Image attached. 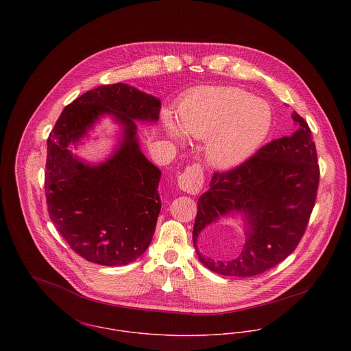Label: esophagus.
Wrapping results in <instances>:
<instances>
[{"mask_svg":"<svg viewBox=\"0 0 351 351\" xmlns=\"http://www.w3.org/2000/svg\"><path fill=\"white\" fill-rule=\"evenodd\" d=\"M204 185V173L200 165H192L186 167L180 176H178V186L181 191L197 195L202 189Z\"/></svg>","mask_w":351,"mask_h":351,"instance_id":"obj_1","label":"esophagus"}]
</instances>
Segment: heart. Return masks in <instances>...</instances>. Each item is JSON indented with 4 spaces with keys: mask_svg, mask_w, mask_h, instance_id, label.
I'll return each mask as SVG.
<instances>
[{
    "mask_svg": "<svg viewBox=\"0 0 351 351\" xmlns=\"http://www.w3.org/2000/svg\"><path fill=\"white\" fill-rule=\"evenodd\" d=\"M184 132L196 139H208L206 158L217 167H232L246 160L267 138L273 114L265 101L230 86L201 88L180 106ZM169 134L182 139L173 119L165 120Z\"/></svg>",
    "mask_w": 351,
    "mask_h": 351,
    "instance_id": "obj_1",
    "label": "heart"
}]
</instances>
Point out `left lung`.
<instances>
[{"mask_svg":"<svg viewBox=\"0 0 351 351\" xmlns=\"http://www.w3.org/2000/svg\"><path fill=\"white\" fill-rule=\"evenodd\" d=\"M291 136L265 145L228 171H216L209 189L197 201L193 243L201 263L221 276L252 277L280 262L298 247L315 206L320 170L311 130L299 113ZM244 215L247 241L230 260H215L197 249L201 230L221 215Z\"/></svg>","mask_w":351,"mask_h":351,"instance_id":"left-lung-1","label":"left lung"}]
</instances>
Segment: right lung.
Returning <instances> with one entry per match:
<instances>
[{"label": "right lung", "mask_w": 351, "mask_h": 351, "mask_svg": "<svg viewBox=\"0 0 351 351\" xmlns=\"http://www.w3.org/2000/svg\"><path fill=\"white\" fill-rule=\"evenodd\" d=\"M160 100L125 84L102 85L69 104L47 139L45 189L51 221L78 255L104 266L138 259L151 243L160 170L139 149L136 124L159 119ZM104 114L123 125L118 150L100 165L72 155Z\"/></svg>", "instance_id": "obj_1"}]
</instances>
